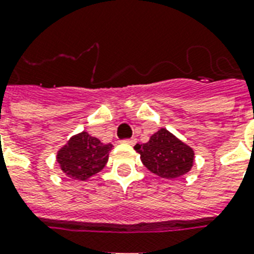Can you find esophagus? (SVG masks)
Returning <instances> with one entry per match:
<instances>
[{
	"label": "esophagus",
	"instance_id": "1",
	"mask_svg": "<svg viewBox=\"0 0 254 254\" xmlns=\"http://www.w3.org/2000/svg\"><path fill=\"white\" fill-rule=\"evenodd\" d=\"M124 143H127V145H134L135 142H137V139L134 138V137H131V138H127V139H124L123 141Z\"/></svg>",
	"mask_w": 254,
	"mask_h": 254
}]
</instances>
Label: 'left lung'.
<instances>
[{"mask_svg":"<svg viewBox=\"0 0 254 254\" xmlns=\"http://www.w3.org/2000/svg\"><path fill=\"white\" fill-rule=\"evenodd\" d=\"M134 149L145 167L166 179L185 175L193 165L192 149L165 127L151 135L149 142L135 145Z\"/></svg>","mask_w":254,"mask_h":254,"instance_id":"1","label":"left lung"}]
</instances>
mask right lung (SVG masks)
Here are the masks:
<instances>
[{
  "instance_id": "obj_1",
  "label": "right lung",
  "mask_w": 254,
  "mask_h": 254,
  "mask_svg": "<svg viewBox=\"0 0 254 254\" xmlns=\"http://www.w3.org/2000/svg\"><path fill=\"white\" fill-rule=\"evenodd\" d=\"M111 150V143H103L87 131H81L58 151L57 161L67 177L85 181L105 167Z\"/></svg>"
}]
</instances>
